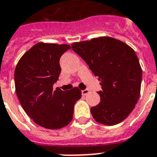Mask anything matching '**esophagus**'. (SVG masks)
Instances as JSON below:
<instances>
[{
	"mask_svg": "<svg viewBox=\"0 0 157 157\" xmlns=\"http://www.w3.org/2000/svg\"><path fill=\"white\" fill-rule=\"evenodd\" d=\"M89 90H84L81 91V94H82V95H86V94H89Z\"/></svg>",
	"mask_w": 157,
	"mask_h": 157,
	"instance_id": "1",
	"label": "esophagus"
}]
</instances>
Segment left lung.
I'll list each match as a JSON object with an SVG mask.
<instances>
[{"instance_id":"1","label":"left lung","mask_w":157,"mask_h":157,"mask_svg":"<svg viewBox=\"0 0 157 157\" xmlns=\"http://www.w3.org/2000/svg\"><path fill=\"white\" fill-rule=\"evenodd\" d=\"M72 50L100 81V102L90 109L94 119L105 125L119 124L134 110L141 90L142 68L134 50L110 36L74 42Z\"/></svg>"}]
</instances>
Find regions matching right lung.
<instances>
[{
    "mask_svg": "<svg viewBox=\"0 0 157 157\" xmlns=\"http://www.w3.org/2000/svg\"><path fill=\"white\" fill-rule=\"evenodd\" d=\"M70 48L39 42L21 57L15 67V90L21 106L36 124L46 129L67 125L73 118L74 105L81 98L77 87L67 91L53 89L61 72L60 57Z\"/></svg>",
    "mask_w": 157,
    "mask_h": 157,
    "instance_id": "obj_1",
    "label": "right lung"
}]
</instances>
